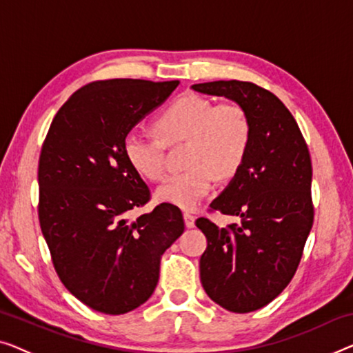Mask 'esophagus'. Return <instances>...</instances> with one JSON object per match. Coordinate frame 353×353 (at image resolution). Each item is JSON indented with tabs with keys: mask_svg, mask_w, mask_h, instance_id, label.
<instances>
[{
	"mask_svg": "<svg viewBox=\"0 0 353 353\" xmlns=\"http://www.w3.org/2000/svg\"><path fill=\"white\" fill-rule=\"evenodd\" d=\"M183 222H185L187 228H193L194 227V215L190 212H183Z\"/></svg>",
	"mask_w": 353,
	"mask_h": 353,
	"instance_id": "1",
	"label": "esophagus"
}]
</instances>
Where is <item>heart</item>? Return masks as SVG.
<instances>
[{
  "label": "heart",
  "mask_w": 353,
  "mask_h": 353,
  "mask_svg": "<svg viewBox=\"0 0 353 353\" xmlns=\"http://www.w3.org/2000/svg\"><path fill=\"white\" fill-rule=\"evenodd\" d=\"M154 126L166 144L188 141L185 165L190 168L168 176L155 190L159 201L181 209L196 208L212 190L217 176H234L244 165L252 143V122L241 104H215L192 94L170 104ZM161 141L139 133L126 134L123 141L131 170L147 181H159L165 172Z\"/></svg>",
  "instance_id": "1"
}]
</instances>
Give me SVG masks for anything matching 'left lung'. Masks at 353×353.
Listing matches in <instances>:
<instances>
[{
	"instance_id": "left-lung-1",
	"label": "left lung",
	"mask_w": 353,
	"mask_h": 353,
	"mask_svg": "<svg viewBox=\"0 0 353 353\" xmlns=\"http://www.w3.org/2000/svg\"><path fill=\"white\" fill-rule=\"evenodd\" d=\"M192 88L241 104L252 122L244 165L210 203L214 210L238 215L241 223L220 228L196 220L208 238L199 260L204 292L227 311L252 312L282 293L301 260L314 222L311 155L296 120L271 92L243 81Z\"/></svg>"
}]
</instances>
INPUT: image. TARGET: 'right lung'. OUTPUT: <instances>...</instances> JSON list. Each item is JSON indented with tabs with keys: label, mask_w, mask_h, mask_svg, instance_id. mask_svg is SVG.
<instances>
[{
	"label": "right lung",
	"mask_w": 353,
	"mask_h": 353,
	"mask_svg": "<svg viewBox=\"0 0 353 353\" xmlns=\"http://www.w3.org/2000/svg\"><path fill=\"white\" fill-rule=\"evenodd\" d=\"M179 81L112 79L63 104L39 157V222L63 285L93 311L120 315L152 296L160 256L183 233L181 209L161 203L130 220L150 192L123 154L126 134Z\"/></svg>",
	"instance_id": "add662e5"
}]
</instances>
